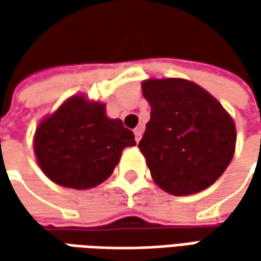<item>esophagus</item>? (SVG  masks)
Instances as JSON below:
<instances>
[{"instance_id": "obj_1", "label": "esophagus", "mask_w": 261, "mask_h": 261, "mask_svg": "<svg viewBox=\"0 0 261 261\" xmlns=\"http://www.w3.org/2000/svg\"><path fill=\"white\" fill-rule=\"evenodd\" d=\"M134 134H135V141L136 142H139V141H141V138H142V127H136Z\"/></svg>"}]
</instances>
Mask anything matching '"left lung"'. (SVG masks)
Listing matches in <instances>:
<instances>
[{"label":"left lung","mask_w":261,"mask_h":261,"mask_svg":"<svg viewBox=\"0 0 261 261\" xmlns=\"http://www.w3.org/2000/svg\"><path fill=\"white\" fill-rule=\"evenodd\" d=\"M151 119L139 149L156 185L174 196L214 185L236 151L232 117L206 90L181 78L146 80Z\"/></svg>","instance_id":"1"}]
</instances>
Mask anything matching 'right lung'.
Segmentation results:
<instances>
[{
	"label": "right lung",
	"instance_id": "add662e5",
	"mask_svg": "<svg viewBox=\"0 0 261 261\" xmlns=\"http://www.w3.org/2000/svg\"><path fill=\"white\" fill-rule=\"evenodd\" d=\"M136 145L134 132L120 119L106 116V106L72 95L35 134L37 163L54 183L76 190L109 178L126 146Z\"/></svg>",
	"mask_w": 261,
	"mask_h": 261
}]
</instances>
